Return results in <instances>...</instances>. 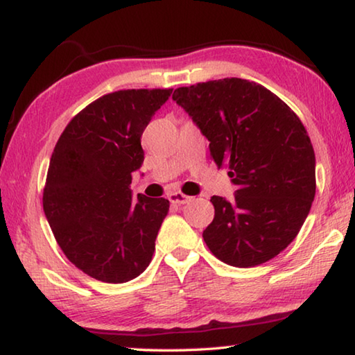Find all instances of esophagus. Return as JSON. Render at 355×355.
Here are the masks:
<instances>
[{"label":"esophagus","mask_w":355,"mask_h":355,"mask_svg":"<svg viewBox=\"0 0 355 355\" xmlns=\"http://www.w3.org/2000/svg\"><path fill=\"white\" fill-rule=\"evenodd\" d=\"M169 200L171 203H175V205H184V203H188L191 200V197L182 194V192H171Z\"/></svg>","instance_id":"1"}]
</instances>
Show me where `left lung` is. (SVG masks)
Instances as JSON below:
<instances>
[{"mask_svg":"<svg viewBox=\"0 0 355 355\" xmlns=\"http://www.w3.org/2000/svg\"><path fill=\"white\" fill-rule=\"evenodd\" d=\"M172 100L228 164L235 199L213 196L203 239L227 264L257 266L288 248L315 199V152L302 122L266 87L224 78L178 87Z\"/></svg>","mask_w":355,"mask_h":355,"instance_id":"8db88e82","label":"left lung"}]
</instances>
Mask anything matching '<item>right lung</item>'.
I'll use <instances>...</instances> for the list:
<instances>
[{
  "instance_id": "add662e5",
  "label": "right lung",
  "mask_w": 355,
  "mask_h": 355,
  "mask_svg": "<svg viewBox=\"0 0 355 355\" xmlns=\"http://www.w3.org/2000/svg\"><path fill=\"white\" fill-rule=\"evenodd\" d=\"M172 89L103 95L70 120L53 150L44 211L59 248L106 284H125L152 261L169 200L131 192L144 163L141 136Z\"/></svg>"
}]
</instances>
